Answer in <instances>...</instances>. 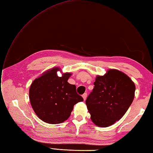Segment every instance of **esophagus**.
Returning a JSON list of instances; mask_svg holds the SVG:
<instances>
[{"label":"esophagus","mask_w":153,"mask_h":153,"mask_svg":"<svg viewBox=\"0 0 153 153\" xmlns=\"http://www.w3.org/2000/svg\"><path fill=\"white\" fill-rule=\"evenodd\" d=\"M82 97H83L84 100H85L86 99V97H87V94H86V93H84V94L82 95Z\"/></svg>","instance_id":"34e87169"}]
</instances>
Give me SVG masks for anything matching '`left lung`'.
I'll list each match as a JSON object with an SVG mask.
<instances>
[{
  "mask_svg": "<svg viewBox=\"0 0 153 153\" xmlns=\"http://www.w3.org/2000/svg\"><path fill=\"white\" fill-rule=\"evenodd\" d=\"M86 104L91 120L97 126L108 127L119 120L134 99L135 86L130 78L117 69L97 76Z\"/></svg>",
  "mask_w": 153,
  "mask_h": 153,
  "instance_id": "8db88e82",
  "label": "left lung"
}]
</instances>
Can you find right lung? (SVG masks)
<instances>
[{
    "instance_id": "1",
    "label": "right lung",
    "mask_w": 153,
    "mask_h": 153,
    "mask_svg": "<svg viewBox=\"0 0 153 153\" xmlns=\"http://www.w3.org/2000/svg\"><path fill=\"white\" fill-rule=\"evenodd\" d=\"M59 67L44 73L33 81L29 89L33 109L40 120L48 124H60L70 117L74 105L84 101L76 93V86L67 82L71 75H57Z\"/></svg>"
}]
</instances>
